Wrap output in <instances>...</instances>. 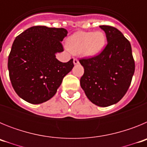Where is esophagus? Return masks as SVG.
<instances>
[{
	"instance_id": "obj_1",
	"label": "esophagus",
	"mask_w": 147,
	"mask_h": 147,
	"mask_svg": "<svg viewBox=\"0 0 147 147\" xmlns=\"http://www.w3.org/2000/svg\"><path fill=\"white\" fill-rule=\"evenodd\" d=\"M79 63H80V62H79V60H78L77 59H76V58H75V59H74V64L78 65Z\"/></svg>"
}]
</instances>
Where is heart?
Listing matches in <instances>:
<instances>
[{"label":"heart","instance_id":"b5f03b06","mask_svg":"<svg viewBox=\"0 0 147 147\" xmlns=\"http://www.w3.org/2000/svg\"><path fill=\"white\" fill-rule=\"evenodd\" d=\"M106 43V35L102 31L78 32L67 40V47L75 54L92 57L102 51Z\"/></svg>","mask_w":147,"mask_h":147}]
</instances>
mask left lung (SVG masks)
<instances>
[{
    "mask_svg": "<svg viewBox=\"0 0 147 147\" xmlns=\"http://www.w3.org/2000/svg\"><path fill=\"white\" fill-rule=\"evenodd\" d=\"M105 31L107 45L101 54L82 59L84 74L80 85L88 99L99 107L119 102L129 88L135 72L130 42L117 28L100 26Z\"/></svg>",
    "mask_w": 147,
    "mask_h": 147,
    "instance_id": "left-lung-1",
    "label": "left lung"
}]
</instances>
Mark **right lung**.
Masks as SVG:
<instances>
[{
  "mask_svg": "<svg viewBox=\"0 0 147 147\" xmlns=\"http://www.w3.org/2000/svg\"><path fill=\"white\" fill-rule=\"evenodd\" d=\"M67 34L63 28L37 26L14 40L8 69L15 91L26 102L37 105L52 98L74 67L73 59L62 62L56 58L63 51L61 42Z\"/></svg>",
  "mask_w": 147,
  "mask_h": 147,
  "instance_id": "1",
  "label": "right lung"
}]
</instances>
